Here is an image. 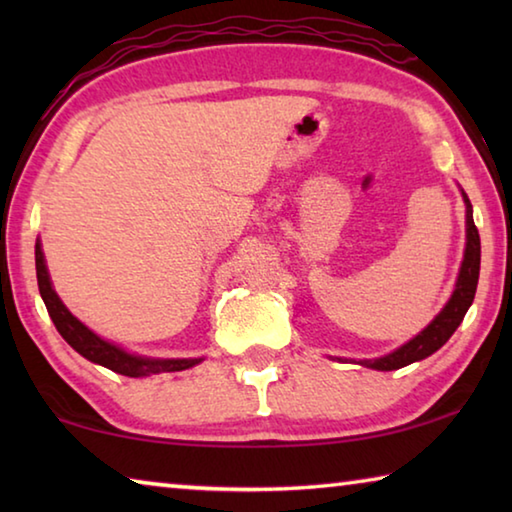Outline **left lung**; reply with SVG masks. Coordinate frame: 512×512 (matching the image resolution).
I'll use <instances>...</instances> for the list:
<instances>
[{
  "mask_svg": "<svg viewBox=\"0 0 512 512\" xmlns=\"http://www.w3.org/2000/svg\"><path fill=\"white\" fill-rule=\"evenodd\" d=\"M465 201V255L461 264V273H458L456 289L449 298L443 311L431 320V323L422 329L418 336H413L409 343H404L402 348H397L391 354H384L379 359H363L359 361L361 366L372 368V370H397L409 366L413 361L427 359L429 354L443 348L449 341V336L456 332V327L463 323V318L470 309L476 284H479V268H481V239L479 230H476L474 219H472V205L470 198L463 194Z\"/></svg>",
  "mask_w": 512,
  "mask_h": 512,
  "instance_id": "8db88e82",
  "label": "left lung"
}]
</instances>
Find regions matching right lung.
Here are the masks:
<instances>
[{
  "label": "right lung",
  "mask_w": 512,
  "mask_h": 512,
  "mask_svg": "<svg viewBox=\"0 0 512 512\" xmlns=\"http://www.w3.org/2000/svg\"><path fill=\"white\" fill-rule=\"evenodd\" d=\"M36 275H38V289L40 296L45 300V307L49 311L51 320H54L60 336L72 345V348L92 363L108 368L112 372L126 377H149L158 375V372H178L187 370L201 363L203 359H151L140 357V354H131L124 348H119L115 343H108L92 332L90 327H85L79 318L72 316L63 300L58 298V293L51 287L49 271L45 264V255H42L40 241H36Z\"/></svg>",
  "instance_id": "obj_1"
}]
</instances>
